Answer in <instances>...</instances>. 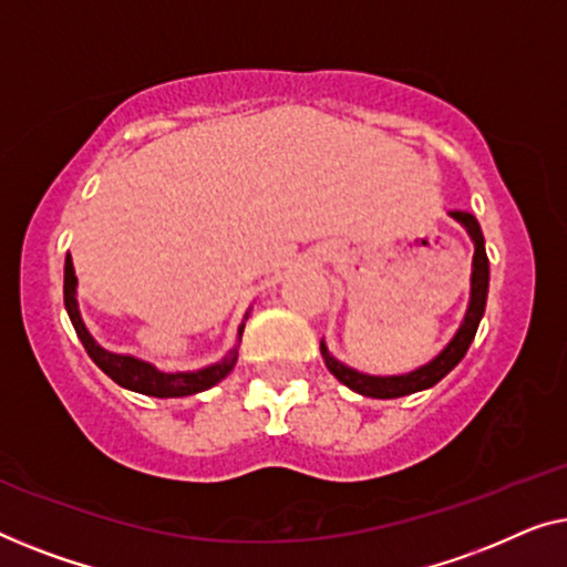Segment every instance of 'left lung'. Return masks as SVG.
Listing matches in <instances>:
<instances>
[{
    "label": "left lung",
    "mask_w": 567,
    "mask_h": 567,
    "mask_svg": "<svg viewBox=\"0 0 567 567\" xmlns=\"http://www.w3.org/2000/svg\"><path fill=\"white\" fill-rule=\"evenodd\" d=\"M450 218L460 223L462 228L467 230L470 241L475 246L473 254V272H470V302L465 310V318H462L460 329L454 331L440 354L432 357L426 364L416 367V370L403 372V374H367L354 370L344 362H339L337 357L329 352L326 341H321V354L323 362L329 367V372L339 382H344L349 390L360 393L364 398H401L419 393V390L434 388L446 372H452L454 367L462 362V357L467 354L470 344H473L477 326H481V318L485 313V300H488V280H491V267H488V254H485V238L481 230V223L475 220V215L465 210H452Z\"/></svg>",
    "instance_id": "left-lung-1"
}]
</instances>
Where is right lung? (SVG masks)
Instances as JSON below:
<instances>
[{
    "label": "right lung",
    "instance_id": "1",
    "mask_svg": "<svg viewBox=\"0 0 567 567\" xmlns=\"http://www.w3.org/2000/svg\"><path fill=\"white\" fill-rule=\"evenodd\" d=\"M76 275L74 265H71V257H66V265H63V306H66V313L71 318V326H74L79 341H82L86 354L92 357V362L100 367L107 378H113L117 385L125 390H133V393L151 395V398H182V395H195L203 393V390L218 385V382L226 378V374L234 370L238 362V344H241L244 326H238V344L230 349V352L223 357L220 362L200 367V370L189 372H164L158 370L146 360H138L133 354H121L110 352V349L100 347L97 339L92 337L90 329L84 326V318L79 313V300H76ZM249 313L244 316V321Z\"/></svg>",
    "mask_w": 567,
    "mask_h": 567
}]
</instances>
